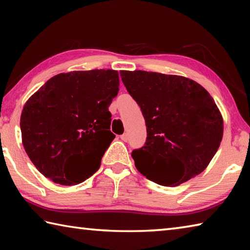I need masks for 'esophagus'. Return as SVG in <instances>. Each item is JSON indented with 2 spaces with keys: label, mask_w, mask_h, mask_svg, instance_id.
Segmentation results:
<instances>
[{
  "label": "esophagus",
  "mask_w": 250,
  "mask_h": 250,
  "mask_svg": "<svg viewBox=\"0 0 250 250\" xmlns=\"http://www.w3.org/2000/svg\"><path fill=\"white\" fill-rule=\"evenodd\" d=\"M120 138H121V140H122V141H125V142H126V141L129 140V137H128V134H126V133H124V134H122Z\"/></svg>",
  "instance_id": "1"
}]
</instances>
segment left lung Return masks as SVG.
Segmentation results:
<instances>
[{
    "label": "left lung",
    "instance_id": "left-lung-1",
    "mask_svg": "<svg viewBox=\"0 0 250 250\" xmlns=\"http://www.w3.org/2000/svg\"><path fill=\"white\" fill-rule=\"evenodd\" d=\"M120 76L146 120V145L131 153L138 171L164 186H177L204 171L224 131L208 91L183 76L145 70H121Z\"/></svg>",
    "mask_w": 250,
    "mask_h": 250
}]
</instances>
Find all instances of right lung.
Wrapping results in <instances>:
<instances>
[{
    "label": "right lung",
    "mask_w": 250,
    "mask_h": 250,
    "mask_svg": "<svg viewBox=\"0 0 250 250\" xmlns=\"http://www.w3.org/2000/svg\"><path fill=\"white\" fill-rule=\"evenodd\" d=\"M119 91L112 69L75 70L47 80L21 115L22 142L45 177L76 185L97 172L116 135L109 105Z\"/></svg>",
    "instance_id": "right-lung-1"
}]
</instances>
